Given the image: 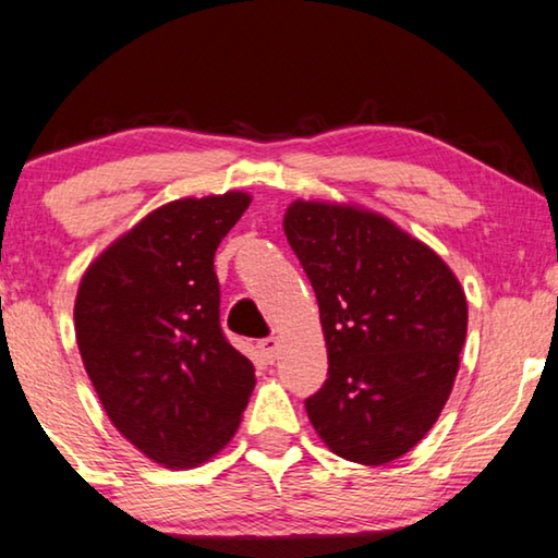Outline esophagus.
<instances>
[{
    "instance_id": "1",
    "label": "esophagus",
    "mask_w": 558,
    "mask_h": 558,
    "mask_svg": "<svg viewBox=\"0 0 558 558\" xmlns=\"http://www.w3.org/2000/svg\"><path fill=\"white\" fill-rule=\"evenodd\" d=\"M278 347H280V342H278V337H263L260 342H258V349H260V354L268 359V362H272V359L278 356Z\"/></svg>"
}]
</instances>
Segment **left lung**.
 Masks as SVG:
<instances>
[{"mask_svg": "<svg viewBox=\"0 0 558 558\" xmlns=\"http://www.w3.org/2000/svg\"><path fill=\"white\" fill-rule=\"evenodd\" d=\"M288 243L307 272L327 344V381L305 399L339 458L384 465L438 421L468 332L458 278L379 214L295 202Z\"/></svg>", "mask_w": 558, "mask_h": 558, "instance_id": "8db88e82", "label": "left lung"}]
</instances>
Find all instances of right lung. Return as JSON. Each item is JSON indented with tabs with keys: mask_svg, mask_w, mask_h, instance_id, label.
Instances as JSON below:
<instances>
[{
	"mask_svg": "<svg viewBox=\"0 0 558 558\" xmlns=\"http://www.w3.org/2000/svg\"><path fill=\"white\" fill-rule=\"evenodd\" d=\"M251 196L165 204L93 263L75 339L112 426L147 458L194 468L233 438L256 369L221 329L214 253Z\"/></svg>",
	"mask_w": 558,
	"mask_h": 558,
	"instance_id": "right-lung-1",
	"label": "right lung"
}]
</instances>
